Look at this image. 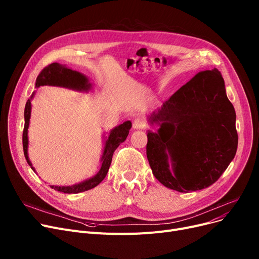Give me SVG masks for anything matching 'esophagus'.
I'll return each mask as SVG.
<instances>
[{"label":"esophagus","instance_id":"esophagus-1","mask_svg":"<svg viewBox=\"0 0 259 259\" xmlns=\"http://www.w3.org/2000/svg\"><path fill=\"white\" fill-rule=\"evenodd\" d=\"M146 127V120L142 117H137L133 121V128L134 129H144Z\"/></svg>","mask_w":259,"mask_h":259}]
</instances>
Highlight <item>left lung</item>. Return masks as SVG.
Returning <instances> with one entry per match:
<instances>
[{"mask_svg":"<svg viewBox=\"0 0 259 259\" xmlns=\"http://www.w3.org/2000/svg\"><path fill=\"white\" fill-rule=\"evenodd\" d=\"M147 158L156 180L179 192L221 178L238 144L236 113L217 69L197 73L148 117Z\"/></svg>","mask_w":259,"mask_h":259,"instance_id":"obj_1","label":"left lung"}]
</instances>
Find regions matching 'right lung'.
Returning a JSON list of instances; mask_svg holds the SVG:
<instances>
[{
	"instance_id": "right-lung-1",
	"label": "right lung",
	"mask_w": 259,
	"mask_h": 259,
	"mask_svg": "<svg viewBox=\"0 0 259 259\" xmlns=\"http://www.w3.org/2000/svg\"><path fill=\"white\" fill-rule=\"evenodd\" d=\"M40 86H57V87H64V88L72 89L80 92L83 91L87 92L91 89L92 85L91 83H89V79L85 74L69 69V68L66 67V65H62L59 63H52L47 67H45L37 75L35 80V88H38ZM34 94L35 92L31 94L30 99H28L25 106L23 149H24V155L27 162H28V165L35 172V169L32 167L31 161L28 157V128H29V121L31 116V101L34 97ZM131 127H132L131 121L127 120L125 122H122V124L116 126L109 132L108 137L105 138V146L103 150V155L101 158V164H102L101 168L99 172L94 176H92V178L72 186H51L50 185V187L54 190H57V191L68 193V194H71V193L76 194L97 187L106 178L109 167L111 165L113 152L116 150V148L121 143H124L126 141Z\"/></svg>"
}]
</instances>
